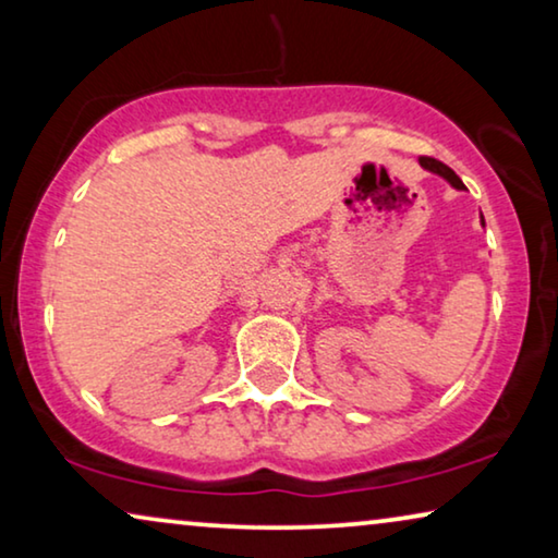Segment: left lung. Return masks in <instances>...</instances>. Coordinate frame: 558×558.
<instances>
[{
    "label": "left lung",
    "instance_id": "obj_1",
    "mask_svg": "<svg viewBox=\"0 0 558 558\" xmlns=\"http://www.w3.org/2000/svg\"><path fill=\"white\" fill-rule=\"evenodd\" d=\"M418 165H422L426 172H432V174H439V178H441V180H447L449 185H452L454 190H468V187H464V182H462L460 178H457L454 170H449L447 165L437 162V159H432V157H422V159H418ZM480 223L485 226V218H483V213H480Z\"/></svg>",
    "mask_w": 558,
    "mask_h": 558
}]
</instances>
